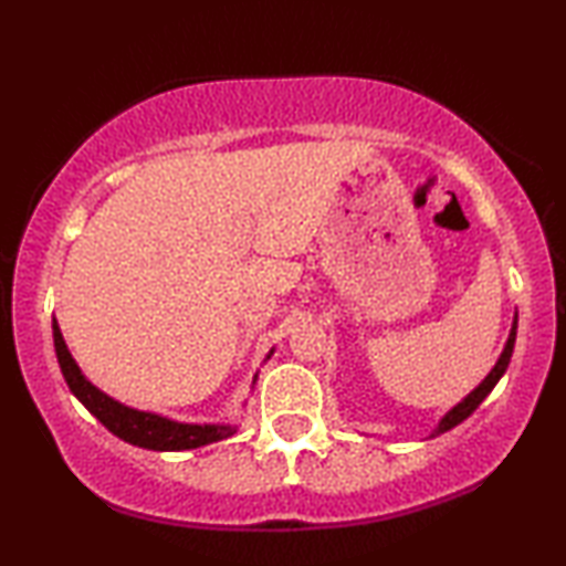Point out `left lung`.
I'll return each mask as SVG.
<instances>
[{
    "instance_id": "1",
    "label": "left lung",
    "mask_w": 566,
    "mask_h": 566,
    "mask_svg": "<svg viewBox=\"0 0 566 566\" xmlns=\"http://www.w3.org/2000/svg\"><path fill=\"white\" fill-rule=\"evenodd\" d=\"M515 335H517V314H515V322H513V329H510V337H507V345H505V350H502V355H500V360L494 363V368L490 370V376L484 378L482 384L476 386L474 391L469 394L467 399L461 401V405H455L451 412H448L443 420H440V424H438V430L432 432V436H440V432H446V430H451V428H455V424L459 422H463L467 420V417L474 412V409L482 405V401L486 399V394H490L494 386H497V381L502 378V374H505L507 370V366H510V358H513V347H515Z\"/></svg>"
}]
</instances>
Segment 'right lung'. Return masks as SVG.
Wrapping results in <instances>:
<instances>
[{"mask_svg": "<svg viewBox=\"0 0 566 566\" xmlns=\"http://www.w3.org/2000/svg\"><path fill=\"white\" fill-rule=\"evenodd\" d=\"M53 347H56V358L64 374L69 389L99 422L105 424L113 436L126 440L130 446L149 448V451H188V448H200L216 440H223L234 436L231 424H185L167 420V417L151 415V412H138L120 401H115L92 386L87 378L82 376L80 366H76L72 353L61 337L59 324L53 322ZM270 358V355H268Z\"/></svg>", "mask_w": 566, "mask_h": 566, "instance_id": "right-lung-1", "label": "right lung"}]
</instances>
